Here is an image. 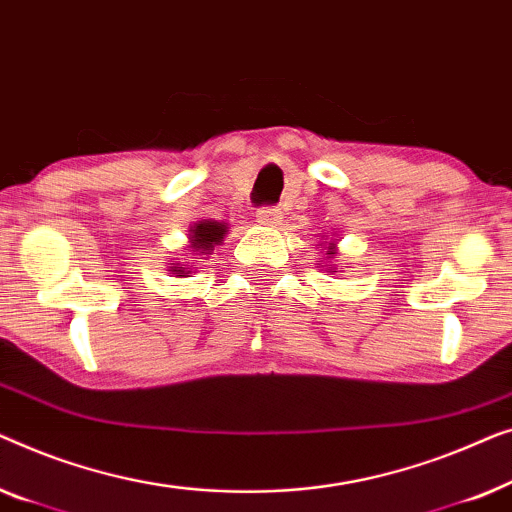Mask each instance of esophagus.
Masks as SVG:
<instances>
[{
    "instance_id": "obj_1",
    "label": "esophagus",
    "mask_w": 512,
    "mask_h": 512,
    "mask_svg": "<svg viewBox=\"0 0 512 512\" xmlns=\"http://www.w3.org/2000/svg\"><path fill=\"white\" fill-rule=\"evenodd\" d=\"M255 218L259 225L276 227V225H280V220H283V215H280V208H276V206H259L255 211Z\"/></svg>"
}]
</instances>
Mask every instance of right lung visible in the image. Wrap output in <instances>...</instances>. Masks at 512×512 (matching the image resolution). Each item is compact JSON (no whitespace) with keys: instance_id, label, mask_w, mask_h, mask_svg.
Returning <instances> with one entry per match:
<instances>
[{"instance_id":"1","label":"right lung","mask_w":512,"mask_h":512,"mask_svg":"<svg viewBox=\"0 0 512 512\" xmlns=\"http://www.w3.org/2000/svg\"><path fill=\"white\" fill-rule=\"evenodd\" d=\"M225 232H227V227L222 225V222H211V220L199 222V225L192 229V248L194 250H213L222 241Z\"/></svg>"}]
</instances>
